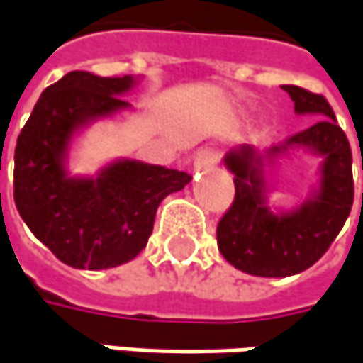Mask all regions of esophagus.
<instances>
[{
  "label": "esophagus",
  "mask_w": 363,
  "mask_h": 363,
  "mask_svg": "<svg viewBox=\"0 0 363 363\" xmlns=\"http://www.w3.org/2000/svg\"><path fill=\"white\" fill-rule=\"evenodd\" d=\"M218 159H220V153H218V149H214V147H204V149H200L198 155H196V167L198 169H202V167H212V165H216L218 163Z\"/></svg>",
  "instance_id": "34e87169"
}]
</instances>
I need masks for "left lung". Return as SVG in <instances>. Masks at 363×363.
Returning <instances> with one entry per match:
<instances>
[{
	"instance_id": "obj_1",
	"label": "left lung",
	"mask_w": 363,
	"mask_h": 363,
	"mask_svg": "<svg viewBox=\"0 0 363 363\" xmlns=\"http://www.w3.org/2000/svg\"><path fill=\"white\" fill-rule=\"evenodd\" d=\"M284 91L298 114H317L318 120L267 153L306 147L325 155L318 194L290 214L269 212L263 202L262 159L253 155V149L243 147L225 159L235 173V200L216 227L223 257L245 274L262 278L294 276L317 263L335 241L354 204L352 147L337 124L333 108L325 96L298 85H284Z\"/></svg>"
}]
</instances>
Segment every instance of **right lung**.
Returning <instances> with one entry per match:
<instances>
[{"mask_svg": "<svg viewBox=\"0 0 363 363\" xmlns=\"http://www.w3.org/2000/svg\"><path fill=\"white\" fill-rule=\"evenodd\" d=\"M133 77L71 71L48 85L18 136L13 200L28 228L71 267L106 269L135 259L153 233L161 200L179 191L190 173L118 161L96 179L67 177L63 157L87 120L130 104L120 96Z\"/></svg>", "mask_w": 363, "mask_h": 363, "instance_id": "right-lung-1", "label": "right lung"}]
</instances>
